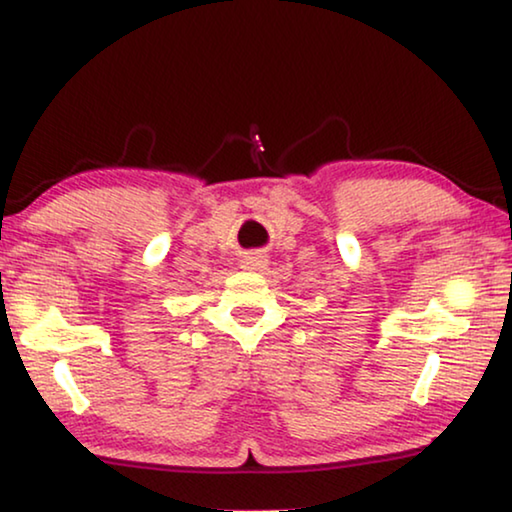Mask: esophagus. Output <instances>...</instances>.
I'll return each instance as SVG.
<instances>
[{
    "label": "esophagus",
    "instance_id": "1",
    "mask_svg": "<svg viewBox=\"0 0 512 512\" xmlns=\"http://www.w3.org/2000/svg\"><path fill=\"white\" fill-rule=\"evenodd\" d=\"M265 256L261 254H247L245 258H242V267L245 270H261V267H265Z\"/></svg>",
    "mask_w": 512,
    "mask_h": 512
}]
</instances>
